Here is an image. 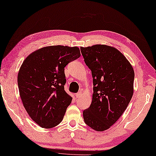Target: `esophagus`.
Returning a JSON list of instances; mask_svg holds the SVG:
<instances>
[{
  "instance_id": "34e87169",
  "label": "esophagus",
  "mask_w": 156,
  "mask_h": 156,
  "mask_svg": "<svg viewBox=\"0 0 156 156\" xmlns=\"http://www.w3.org/2000/svg\"><path fill=\"white\" fill-rule=\"evenodd\" d=\"M81 95H82V93H81V92H79V93L75 94V97L76 98H81Z\"/></svg>"
}]
</instances>
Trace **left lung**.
Segmentation results:
<instances>
[{
    "label": "left lung",
    "instance_id": "obj_1",
    "mask_svg": "<svg viewBox=\"0 0 156 156\" xmlns=\"http://www.w3.org/2000/svg\"><path fill=\"white\" fill-rule=\"evenodd\" d=\"M81 52L93 80V99L83 112L84 122L97 131H106L118 120L132 98L133 68L122 52L109 45L81 47Z\"/></svg>",
    "mask_w": 156,
    "mask_h": 156
}]
</instances>
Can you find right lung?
Returning a JSON list of instances; mask_svg holds the SVG:
<instances>
[{"instance_id":"add662e5","label":"right lung","mask_w":156,"mask_h":156,"mask_svg":"<svg viewBox=\"0 0 156 156\" xmlns=\"http://www.w3.org/2000/svg\"><path fill=\"white\" fill-rule=\"evenodd\" d=\"M80 56L78 47L51 45L35 50L23 62L18 73L20 97L41 127L52 128L62 121L73 99L64 90V68Z\"/></svg>"}]
</instances>
